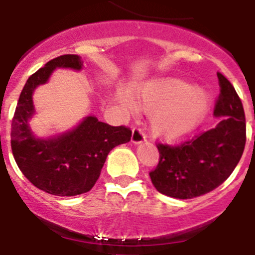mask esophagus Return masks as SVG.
Listing matches in <instances>:
<instances>
[{
    "label": "esophagus",
    "mask_w": 255,
    "mask_h": 255,
    "mask_svg": "<svg viewBox=\"0 0 255 255\" xmlns=\"http://www.w3.org/2000/svg\"><path fill=\"white\" fill-rule=\"evenodd\" d=\"M144 141H145V135H144V132L141 131V129H139V128H135V129H132V134H131L132 144L139 145Z\"/></svg>",
    "instance_id": "1"
}]
</instances>
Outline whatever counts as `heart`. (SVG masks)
Segmentation results:
<instances>
[{
  "label": "heart",
  "instance_id": "heart-1",
  "mask_svg": "<svg viewBox=\"0 0 255 255\" xmlns=\"http://www.w3.org/2000/svg\"><path fill=\"white\" fill-rule=\"evenodd\" d=\"M119 99L131 113L139 108L151 111V130L170 142L190 136L210 110V95L204 89L175 77L149 80L135 89L134 99L123 94Z\"/></svg>",
  "mask_w": 255,
  "mask_h": 255
}]
</instances>
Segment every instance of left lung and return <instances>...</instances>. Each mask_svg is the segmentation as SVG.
<instances>
[{
    "label": "left lung",
    "mask_w": 255,
    "mask_h": 255,
    "mask_svg": "<svg viewBox=\"0 0 255 255\" xmlns=\"http://www.w3.org/2000/svg\"><path fill=\"white\" fill-rule=\"evenodd\" d=\"M220 95L214 116V129L178 146L157 145L156 169L150 173L159 193L175 199L204 195L224 183L243 155L246 146V116L233 85L218 72Z\"/></svg>",
    "instance_id": "8db88e82"
}]
</instances>
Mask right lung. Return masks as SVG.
Wrapping results in <instances>:
<instances>
[{
  "label": "right lung",
  "instance_id": "1",
  "mask_svg": "<svg viewBox=\"0 0 255 255\" xmlns=\"http://www.w3.org/2000/svg\"><path fill=\"white\" fill-rule=\"evenodd\" d=\"M82 64L77 55H64L28 77L12 120L11 147L17 166L36 188L52 195L75 196L91 190L109 152L131 137V130L125 126H110L94 115L51 136L41 137L32 131L36 87L47 84L56 69L81 71Z\"/></svg>",
  "mask_w": 255,
  "mask_h": 255
}]
</instances>
